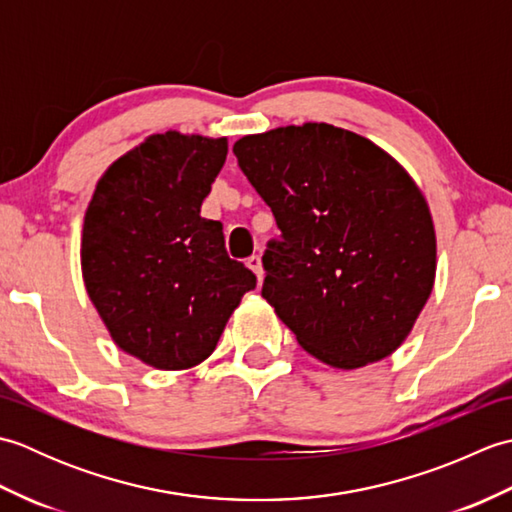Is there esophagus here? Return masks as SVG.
Here are the masks:
<instances>
[{"instance_id":"1","label":"esophagus","mask_w":512,"mask_h":512,"mask_svg":"<svg viewBox=\"0 0 512 512\" xmlns=\"http://www.w3.org/2000/svg\"><path fill=\"white\" fill-rule=\"evenodd\" d=\"M246 266L253 270L255 273V277H257V281H262V277H264V268H262V259H259V255H250L248 259H246Z\"/></svg>"}]
</instances>
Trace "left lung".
<instances>
[{
	"label": "left lung",
	"mask_w": 512,
	"mask_h": 512,
	"mask_svg": "<svg viewBox=\"0 0 512 512\" xmlns=\"http://www.w3.org/2000/svg\"><path fill=\"white\" fill-rule=\"evenodd\" d=\"M233 151L281 231L262 295L299 345L336 369L394 354L436 281L418 184L372 140L328 123L250 134Z\"/></svg>",
	"instance_id": "left-lung-1"
}]
</instances>
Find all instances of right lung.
Wrapping results in <instances>:
<instances>
[{"label":"right lung","mask_w":512,"mask_h":512,"mask_svg":"<svg viewBox=\"0 0 512 512\" xmlns=\"http://www.w3.org/2000/svg\"><path fill=\"white\" fill-rule=\"evenodd\" d=\"M226 154V138L149 136L107 167L85 211V290L112 341L156 369L209 358L257 284L200 215Z\"/></svg>","instance_id":"obj_1"}]
</instances>
